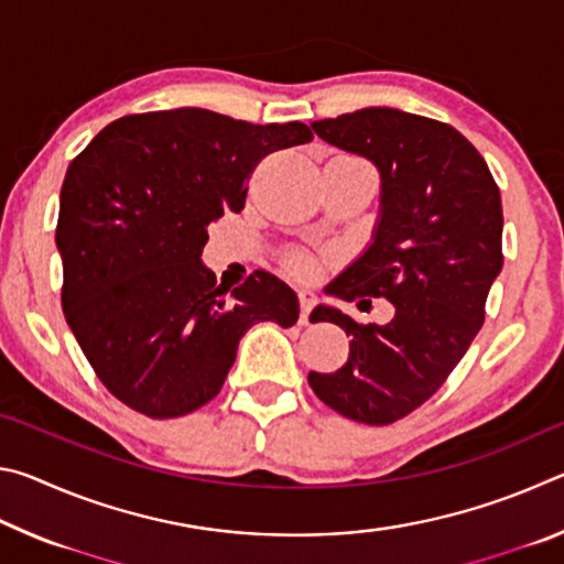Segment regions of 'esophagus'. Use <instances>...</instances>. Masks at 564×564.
Wrapping results in <instances>:
<instances>
[{
    "label": "esophagus",
    "mask_w": 564,
    "mask_h": 564,
    "mask_svg": "<svg viewBox=\"0 0 564 564\" xmlns=\"http://www.w3.org/2000/svg\"><path fill=\"white\" fill-rule=\"evenodd\" d=\"M299 301H301V323H308L313 305L318 303V295L308 289H303V291H299Z\"/></svg>",
    "instance_id": "obj_1"
}]
</instances>
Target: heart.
I'll return each mask as SVG.
<instances>
[{"label": "heart", "mask_w": 564, "mask_h": 564, "mask_svg": "<svg viewBox=\"0 0 564 564\" xmlns=\"http://www.w3.org/2000/svg\"><path fill=\"white\" fill-rule=\"evenodd\" d=\"M289 271L299 279H313L318 271V263L311 253H293L289 259Z\"/></svg>", "instance_id": "obj_1"}]
</instances>
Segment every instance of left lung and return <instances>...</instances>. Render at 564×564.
Instances as JSON below:
<instances>
[{"label":"left lung","mask_w":564,"mask_h":564,"mask_svg":"<svg viewBox=\"0 0 564 564\" xmlns=\"http://www.w3.org/2000/svg\"><path fill=\"white\" fill-rule=\"evenodd\" d=\"M330 147L368 159L380 174L373 238L326 295L393 303L383 326L316 305L311 321L350 336L346 366L308 373L323 403L366 425L413 413L470 348L502 271V202L485 159L443 121L368 107L311 123Z\"/></svg>","instance_id":"left-lung-1"}]
</instances>
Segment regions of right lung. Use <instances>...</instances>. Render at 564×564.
I'll return each mask as SVG.
<instances>
[{"mask_svg": "<svg viewBox=\"0 0 564 564\" xmlns=\"http://www.w3.org/2000/svg\"><path fill=\"white\" fill-rule=\"evenodd\" d=\"M311 139L301 121L261 127L184 107L111 121L72 161L56 224L62 308L121 403L159 420L194 413L221 390L253 323L299 321L291 285L256 271L226 295L202 253L208 224L243 208L256 164Z\"/></svg>", "mask_w": 564, "mask_h": 564, "instance_id": "right-lung-1", "label": "right lung"}]
</instances>
